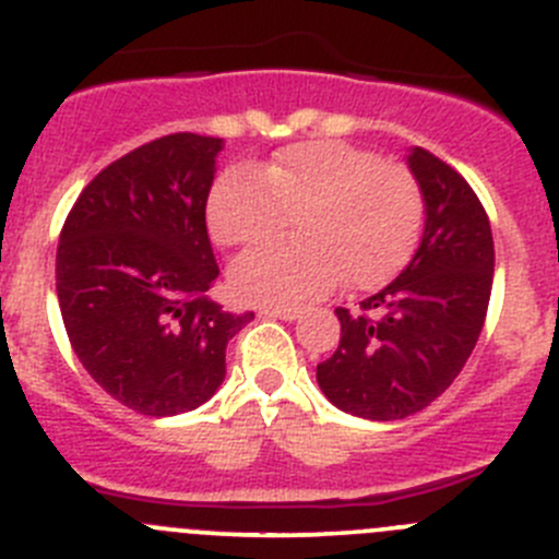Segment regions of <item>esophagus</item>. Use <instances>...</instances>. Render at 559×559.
I'll return each mask as SVG.
<instances>
[{
  "mask_svg": "<svg viewBox=\"0 0 559 559\" xmlns=\"http://www.w3.org/2000/svg\"><path fill=\"white\" fill-rule=\"evenodd\" d=\"M264 317H273V319H286V322H292V319L300 317V308H278V306H270V308H262Z\"/></svg>",
  "mask_w": 559,
  "mask_h": 559,
  "instance_id": "34e87169",
  "label": "esophagus"
}]
</instances>
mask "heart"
I'll use <instances>...</instances> for the list:
<instances>
[{"label": "heart", "instance_id": "obj_1", "mask_svg": "<svg viewBox=\"0 0 559 559\" xmlns=\"http://www.w3.org/2000/svg\"><path fill=\"white\" fill-rule=\"evenodd\" d=\"M424 188L406 166L344 142L292 144L267 164L229 169L207 197L218 246L248 248L295 221L292 240L257 248L231 264L240 300L297 306L338 284L373 289L393 278L424 229Z\"/></svg>", "mask_w": 559, "mask_h": 559}]
</instances>
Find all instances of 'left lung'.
Returning <instances> with one entry per match:
<instances>
[{
    "label": "left lung",
    "instance_id": "8db88e82",
    "mask_svg": "<svg viewBox=\"0 0 559 559\" xmlns=\"http://www.w3.org/2000/svg\"><path fill=\"white\" fill-rule=\"evenodd\" d=\"M424 188L426 229L393 284L335 308L338 349L317 366L322 393L368 420H401L426 409L473 355L495 281L489 215L462 175L429 150L406 158Z\"/></svg>",
    "mask_w": 559,
    "mask_h": 559
}]
</instances>
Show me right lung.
<instances>
[{
	"label": "right lung",
	"mask_w": 559,
	"mask_h": 559,
	"mask_svg": "<svg viewBox=\"0 0 559 559\" xmlns=\"http://www.w3.org/2000/svg\"><path fill=\"white\" fill-rule=\"evenodd\" d=\"M224 142L171 133L108 164L59 235L57 297L70 346L111 399L150 417L202 406L226 344L253 319L210 300L218 278L207 197Z\"/></svg>",
	"instance_id": "right-lung-1"
}]
</instances>
